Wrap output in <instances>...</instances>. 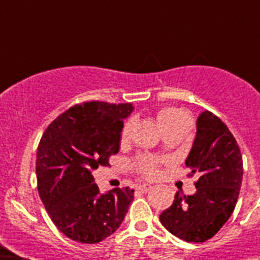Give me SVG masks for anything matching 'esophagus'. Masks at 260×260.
I'll list each match as a JSON object with an SVG mask.
<instances>
[{
  "label": "esophagus",
  "mask_w": 260,
  "mask_h": 260,
  "mask_svg": "<svg viewBox=\"0 0 260 260\" xmlns=\"http://www.w3.org/2000/svg\"><path fill=\"white\" fill-rule=\"evenodd\" d=\"M151 189H152V186L148 185V183H142V185L137 186V190H138V191L143 192V194H146V192H148Z\"/></svg>",
  "instance_id": "obj_1"
}]
</instances>
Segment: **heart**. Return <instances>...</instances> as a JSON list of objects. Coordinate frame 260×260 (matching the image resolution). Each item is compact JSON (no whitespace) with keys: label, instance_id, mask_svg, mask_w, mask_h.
<instances>
[{"label":"heart","instance_id":"1","mask_svg":"<svg viewBox=\"0 0 260 260\" xmlns=\"http://www.w3.org/2000/svg\"><path fill=\"white\" fill-rule=\"evenodd\" d=\"M183 121H189V118L182 110L177 109V108H164L157 113V123L160 127L167 125V123L183 122ZM130 130H132V122H127L122 128V134H121L122 139H126L128 137ZM138 168L144 176L153 177L157 173V161L153 158L143 157L138 162Z\"/></svg>","mask_w":260,"mask_h":260}]
</instances>
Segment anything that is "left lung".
<instances>
[{
  "mask_svg": "<svg viewBox=\"0 0 260 260\" xmlns=\"http://www.w3.org/2000/svg\"><path fill=\"white\" fill-rule=\"evenodd\" d=\"M186 167L198 174L197 191H177L173 204L162 211L160 221L168 232L186 242L210 240L233 213L243 165L237 142L224 122L208 110L197 119V134Z\"/></svg>",
  "mask_w": 260,
  "mask_h": 260,
  "instance_id": "obj_1",
  "label": "left lung"
}]
</instances>
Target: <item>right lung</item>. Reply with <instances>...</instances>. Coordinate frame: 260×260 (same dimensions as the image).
<instances>
[{
	"mask_svg": "<svg viewBox=\"0 0 260 260\" xmlns=\"http://www.w3.org/2000/svg\"><path fill=\"white\" fill-rule=\"evenodd\" d=\"M133 104L104 102L75 105L57 117L40 139L38 190L58 231L70 240L98 243L122 224L134 190L100 192L92 172L119 151L123 119Z\"/></svg>",
	"mask_w": 260,
	"mask_h": 260,
	"instance_id": "add662e5",
	"label": "right lung"
}]
</instances>
